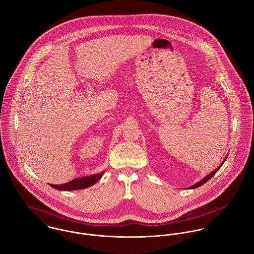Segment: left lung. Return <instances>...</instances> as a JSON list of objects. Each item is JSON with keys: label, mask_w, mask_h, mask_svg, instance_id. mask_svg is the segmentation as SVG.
I'll list each match as a JSON object with an SVG mask.
<instances>
[{"label": "left lung", "mask_w": 254, "mask_h": 254, "mask_svg": "<svg viewBox=\"0 0 254 254\" xmlns=\"http://www.w3.org/2000/svg\"><path fill=\"white\" fill-rule=\"evenodd\" d=\"M224 161H225V159H224ZM224 161H223V162H222V163H221V164L218 166L217 168H216L214 171H212L210 174H208L206 177H204L202 180H200V181L197 182V183H196V184H194L193 186H190L189 189H195V188H198V187L202 186L204 183H206V182L208 181V180H209V179H210V178H211V177H212V176H213V175H214V174L217 172L218 170L220 169V167L223 165Z\"/></svg>", "instance_id": "obj_1"}]
</instances>
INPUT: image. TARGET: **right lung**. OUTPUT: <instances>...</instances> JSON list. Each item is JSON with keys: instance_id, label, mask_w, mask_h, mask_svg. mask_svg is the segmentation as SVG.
I'll return each instance as SVG.
<instances>
[{"instance_id": "right-lung-1", "label": "right lung", "mask_w": 254, "mask_h": 254, "mask_svg": "<svg viewBox=\"0 0 254 254\" xmlns=\"http://www.w3.org/2000/svg\"><path fill=\"white\" fill-rule=\"evenodd\" d=\"M103 173L104 172L99 173V174H95V175H92V176L76 178V179H73L72 181L68 182L66 184L51 185V187H53L54 189L60 190H72L86 189L88 187H91V186L95 185L97 182L99 181L102 178Z\"/></svg>"}]
</instances>
